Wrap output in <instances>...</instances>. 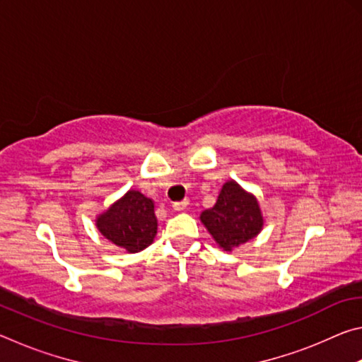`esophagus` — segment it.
Instances as JSON below:
<instances>
[{
	"label": "esophagus",
	"mask_w": 362,
	"mask_h": 362,
	"mask_svg": "<svg viewBox=\"0 0 362 362\" xmlns=\"http://www.w3.org/2000/svg\"><path fill=\"white\" fill-rule=\"evenodd\" d=\"M188 206H189L188 201H182V203H174L173 204V209L174 211H187Z\"/></svg>",
	"instance_id": "obj_1"
}]
</instances>
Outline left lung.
Wrapping results in <instances>:
<instances>
[{
	"label": "left lung",
	"instance_id": "8db88e82",
	"mask_svg": "<svg viewBox=\"0 0 362 362\" xmlns=\"http://www.w3.org/2000/svg\"><path fill=\"white\" fill-rule=\"evenodd\" d=\"M201 222L226 252L254 240L263 228L259 201L235 180L223 183L217 203L201 214Z\"/></svg>",
	"mask_w": 362,
	"mask_h": 362
}]
</instances>
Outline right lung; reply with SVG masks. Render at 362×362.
<instances>
[{
    "label": "right lung",
    "mask_w": 362,
    "mask_h": 362,
    "mask_svg": "<svg viewBox=\"0 0 362 362\" xmlns=\"http://www.w3.org/2000/svg\"><path fill=\"white\" fill-rule=\"evenodd\" d=\"M102 236L127 252H140L156 236L158 220L155 203L137 189H129L121 199L102 212L95 220Z\"/></svg>",
    "instance_id": "1"
}]
</instances>
